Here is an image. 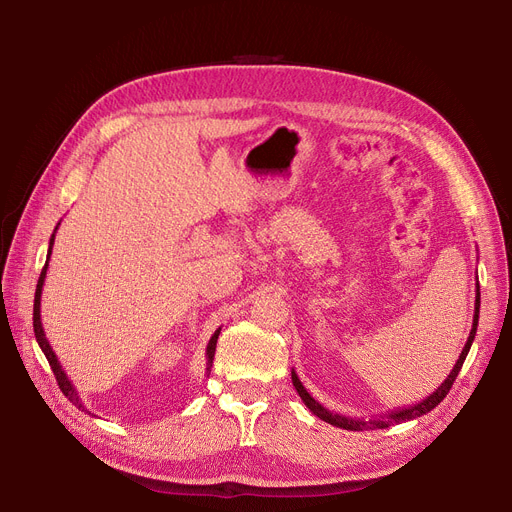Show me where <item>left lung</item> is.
<instances>
[{
	"label": "left lung",
	"mask_w": 512,
	"mask_h": 512,
	"mask_svg": "<svg viewBox=\"0 0 512 512\" xmlns=\"http://www.w3.org/2000/svg\"><path fill=\"white\" fill-rule=\"evenodd\" d=\"M478 309H480V288H478V284H476V303H474V320H472V331H470V337H468V342H466V346H463V350H461V354H459V359H457V363H455V367L451 369V374H448V378L438 386L436 391H433L427 399H423V401H418V404H414V406H410V408H401V410H395V412H391L389 416H384V418H376V421H361V418H348V416H342V414H335V412H331V410H327L324 408L322 404H318V401L309 395L307 391H305V386H303V382L299 380V376L294 374V369H292V384H294V389H297V393H299V397L303 399V404L312 410V414H316L318 418H322L324 423H331V425H335V427H342V429H350V431H365V429H384V427H389V425H393V423H404V421H412V418H418V416H423V414H427V412H431L433 408H436L440 401L448 395V391H451V386H453V382H455V378H457V374L461 371V365H463V361H466V356H468V352H470V346H472V342H474V335H476V327H478Z\"/></svg>",
	"instance_id": "1"
}]
</instances>
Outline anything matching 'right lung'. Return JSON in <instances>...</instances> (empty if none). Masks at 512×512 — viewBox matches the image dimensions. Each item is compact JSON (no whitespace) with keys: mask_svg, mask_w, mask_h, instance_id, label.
<instances>
[{"mask_svg":"<svg viewBox=\"0 0 512 512\" xmlns=\"http://www.w3.org/2000/svg\"><path fill=\"white\" fill-rule=\"evenodd\" d=\"M57 226H59V224H57ZM57 226H55L53 235H51V241H49V254H46L44 269H42V273H40V280H38V286H36V299H34V333H36V339H38V346L42 348V352H44V356H46V361H49V365H51V369H53V374H55V378H57V384H59L61 393H64V395H66V397L72 401V404H74L76 408L83 410V412H89V410L83 406V401H81L79 393H76L74 384L68 380L66 371L61 369V365H59V361H57V356H55V352H53V348H51V344H49V339H46V335H44V329H42V320H40V299H42V286H44L46 269H49V258H51V252H53V243H55V232H57ZM220 331H222V329L215 331V333L211 335V339H209V344H207V376H209L211 365H213V356H215V344H218ZM89 414H91V412H89Z\"/></svg>","mask_w":512,"mask_h":512,"instance_id":"obj_1","label":"right lung"}]
</instances>
